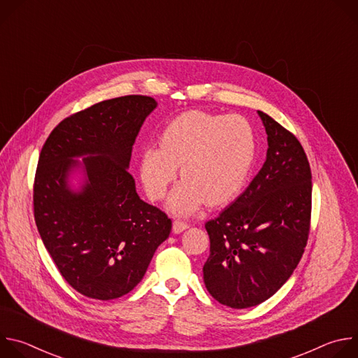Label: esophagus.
Segmentation results:
<instances>
[{
  "instance_id": "esophagus-1",
  "label": "esophagus",
  "mask_w": 358,
  "mask_h": 358,
  "mask_svg": "<svg viewBox=\"0 0 358 358\" xmlns=\"http://www.w3.org/2000/svg\"><path fill=\"white\" fill-rule=\"evenodd\" d=\"M188 227H189V225H188L187 222L177 220V221H174V224H173V232H174V234H181V232L185 231Z\"/></svg>"
}]
</instances>
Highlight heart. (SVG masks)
Returning a JSON list of instances; mask_svg holds the SVG:
<instances>
[{
  "label": "heart",
  "mask_w": 358,
  "mask_h": 358,
  "mask_svg": "<svg viewBox=\"0 0 358 358\" xmlns=\"http://www.w3.org/2000/svg\"><path fill=\"white\" fill-rule=\"evenodd\" d=\"M257 148V134L245 117L189 110L167 124L160 147L144 148L140 178L151 199H162L181 166L184 180L167 206L174 214L188 215L206 201L222 206L235 199L250 177Z\"/></svg>",
  "instance_id": "obj_1"
}]
</instances>
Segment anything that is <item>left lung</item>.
Segmentation results:
<instances>
[{"instance_id": "obj_1", "label": "left lung", "mask_w": 358, "mask_h": 358, "mask_svg": "<svg viewBox=\"0 0 358 358\" xmlns=\"http://www.w3.org/2000/svg\"><path fill=\"white\" fill-rule=\"evenodd\" d=\"M268 134L266 162L220 217L206 224L210 294L232 309L273 296L296 269L310 229L312 171L299 140L258 110Z\"/></svg>"}]
</instances>
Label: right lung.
I'll list each match as a JSON object with an SVG mask.
<instances>
[{
  "label": "right lung",
  "mask_w": 358,
  "mask_h": 358,
  "mask_svg": "<svg viewBox=\"0 0 358 358\" xmlns=\"http://www.w3.org/2000/svg\"><path fill=\"white\" fill-rule=\"evenodd\" d=\"M156 108L150 96L103 100L62 120L41 150L36 228L64 279L86 297L127 294L170 235L171 220L140 199L127 170L136 137ZM78 168L85 182L75 192L69 176Z\"/></svg>",
  "instance_id": "right-lung-1"
}]
</instances>
